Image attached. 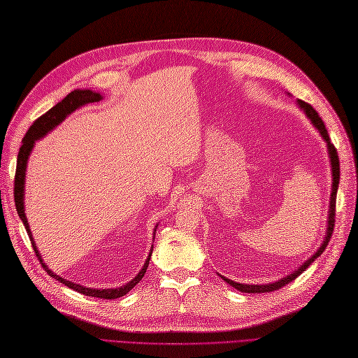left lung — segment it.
<instances>
[{
  "label": "left lung",
  "mask_w": 358,
  "mask_h": 358,
  "mask_svg": "<svg viewBox=\"0 0 358 358\" xmlns=\"http://www.w3.org/2000/svg\"><path fill=\"white\" fill-rule=\"evenodd\" d=\"M297 104L300 109L306 113V116L310 119V122L313 124V127H315L320 134L322 136L324 142L327 143V148H329V155H330V161H331V176H333V182H331V197H330V209H329V224H327V234H326V239H324L322 245L320 246L318 251L313 254L308 262L303 263L297 270H294V273H291L282 279L276 280V282L273 284H266V285H248V284H239V282H234V280H230L227 279L225 276H221L227 284H230L231 287H234L236 289H239L242 292H252V294H255V292H270V291H276L279 288H282L284 285L289 284L291 280H294L300 273L305 272V270L315 262V259L324 252V249L327 248L329 242H330V237L333 234V229H334V216H336V194H338V187H339V178H341V167H339V155H338V150H336L334 145L330 142V137H329V133L326 129V125H324L321 116L317 113V110L313 109V107L308 103H305L303 100H297Z\"/></svg>",
  "instance_id": "left-lung-1"
}]
</instances>
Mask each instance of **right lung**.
<instances>
[{
	"label": "right lung",
	"instance_id": "1",
	"mask_svg": "<svg viewBox=\"0 0 358 358\" xmlns=\"http://www.w3.org/2000/svg\"><path fill=\"white\" fill-rule=\"evenodd\" d=\"M100 100H101V95L94 92V91H90V90H76V91L70 92L66 96V99H64L62 101H59L57 106H53L52 109L48 110L45 115H41L38 119H36L34 124H32L29 127L28 131H27V134H25V137L22 140V146H20L19 154H17V164H16V175H15V204H16L17 215L20 216V220H22V222L25 225V230H27V233L29 236L31 245H32V248H34L37 258L40 259L43 268H45L52 278H55L57 280H59L61 284L67 285L69 288L78 291V292H80V294H85V296L100 297V299H117V297L125 296L129 289H133L140 282V280H142V278L146 273V268L149 266V259H150V254H152V251L149 252V257L146 259V263L143 264V268L140 270L138 275L133 280H129L128 284L119 287V288H107V289L86 288L83 285L74 284V282H70V280L62 279L61 276L53 273L52 270H49L48 266L43 263L41 255H40L38 249H37V246L34 243V237H32V234H31L29 225H28L27 216H25V209H24L25 208V206H24V185H25L27 161H28V157L31 154L32 148H34L36 140L41 138L43 136H46L50 131V129H53L57 125H59L64 121V119H66L76 109H79L80 106L95 103V101H100ZM155 231H157V229H155ZM154 239H155V236H154ZM152 249H154V245H152Z\"/></svg>",
	"mask_w": 358,
	"mask_h": 358
}]
</instances>
